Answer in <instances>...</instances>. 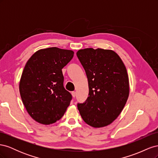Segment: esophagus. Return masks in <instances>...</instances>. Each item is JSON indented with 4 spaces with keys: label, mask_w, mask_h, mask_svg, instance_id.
I'll list each match as a JSON object with an SVG mask.
<instances>
[{
    "label": "esophagus",
    "mask_w": 158,
    "mask_h": 158,
    "mask_svg": "<svg viewBox=\"0 0 158 158\" xmlns=\"http://www.w3.org/2000/svg\"><path fill=\"white\" fill-rule=\"evenodd\" d=\"M76 93L75 92H72V95H73V98L76 97Z\"/></svg>",
    "instance_id": "1"
}]
</instances>
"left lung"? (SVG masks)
I'll list each match as a JSON object with an SVG mask.
<instances>
[{
	"mask_svg": "<svg viewBox=\"0 0 158 158\" xmlns=\"http://www.w3.org/2000/svg\"><path fill=\"white\" fill-rule=\"evenodd\" d=\"M76 55L86 73L89 94L78 109L84 121L94 128L111 124L121 114L129 95L127 69L117 52L98 48L80 49Z\"/></svg>",
	"mask_w": 158,
	"mask_h": 158,
	"instance_id": "1",
	"label": "left lung"
}]
</instances>
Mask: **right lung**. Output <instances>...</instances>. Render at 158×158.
Wrapping results in <instances>:
<instances>
[{
    "instance_id": "add662e5",
    "label": "right lung",
    "mask_w": 158,
    "mask_h": 158,
    "mask_svg": "<svg viewBox=\"0 0 158 158\" xmlns=\"http://www.w3.org/2000/svg\"><path fill=\"white\" fill-rule=\"evenodd\" d=\"M74 51L49 47L36 51L29 59L19 84L22 102L30 117L42 125L60 120L69 106L72 95L63 85L62 69Z\"/></svg>"
}]
</instances>
